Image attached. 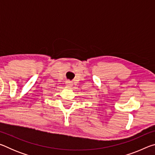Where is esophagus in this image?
Masks as SVG:
<instances>
[{
  "instance_id": "esophagus-1",
  "label": "esophagus",
  "mask_w": 155,
  "mask_h": 155,
  "mask_svg": "<svg viewBox=\"0 0 155 155\" xmlns=\"http://www.w3.org/2000/svg\"><path fill=\"white\" fill-rule=\"evenodd\" d=\"M65 84H66V85H68V87H72L73 85V83L72 81H70V80H67L65 81Z\"/></svg>"
}]
</instances>
